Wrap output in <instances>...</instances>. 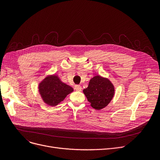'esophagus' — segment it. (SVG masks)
Returning <instances> with one entry per match:
<instances>
[{"mask_svg":"<svg viewBox=\"0 0 160 160\" xmlns=\"http://www.w3.org/2000/svg\"><path fill=\"white\" fill-rule=\"evenodd\" d=\"M74 88H75V90H76L77 91H81L82 90V87L80 85H75Z\"/></svg>","mask_w":160,"mask_h":160,"instance_id":"esophagus-1","label":"esophagus"}]
</instances>
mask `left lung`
Here are the masks:
<instances>
[{"label":"left lung","mask_w":160,"mask_h":160,"mask_svg":"<svg viewBox=\"0 0 160 160\" xmlns=\"http://www.w3.org/2000/svg\"><path fill=\"white\" fill-rule=\"evenodd\" d=\"M83 93L93 108L99 110L105 108L112 99L115 88L111 82L100 76H96L89 82Z\"/></svg>","instance_id":"8db88e82"}]
</instances>
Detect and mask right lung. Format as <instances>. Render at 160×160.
<instances>
[{"instance_id":"right-lung-1","label":"right lung","mask_w":160,"mask_h":160,"mask_svg":"<svg viewBox=\"0 0 160 160\" xmlns=\"http://www.w3.org/2000/svg\"><path fill=\"white\" fill-rule=\"evenodd\" d=\"M38 89L43 101L52 106L62 101L73 90L72 87L62 83L56 75L45 78L39 84Z\"/></svg>"}]
</instances>
